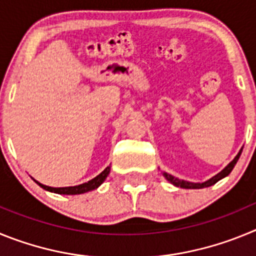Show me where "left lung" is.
I'll return each instance as SVG.
<instances>
[{"label": "left lung", "mask_w": 256, "mask_h": 256, "mask_svg": "<svg viewBox=\"0 0 256 256\" xmlns=\"http://www.w3.org/2000/svg\"><path fill=\"white\" fill-rule=\"evenodd\" d=\"M241 152H242V148L240 150V152L237 154L236 158H234L232 162H230V164L226 166L222 172H219L216 176H214L212 178H210V180H208L206 182H202V183H192V182H187V180H178V178L173 177V176H170V174H168L166 172H162V176H164L166 180H169V182L172 183V184H174L176 187H180V188H205V187H210L212 186V184H216L218 180H220L222 178L227 177L228 174L232 172V169L234 168V165H236L237 160L240 159V155H241Z\"/></svg>", "instance_id": "1"}]
</instances>
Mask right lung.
<instances>
[{"label":"right lung","instance_id":"obj_1","mask_svg":"<svg viewBox=\"0 0 256 256\" xmlns=\"http://www.w3.org/2000/svg\"><path fill=\"white\" fill-rule=\"evenodd\" d=\"M110 173V166L104 169V172H101L97 177H94V180H88V182L82 183V184H78V186L73 187H50L44 186L42 183H40L38 180H34V182L37 183L38 186H40L44 190L50 192H55V194H58V195H79V194H84V192L92 191V190H96L97 187L100 186L101 183L106 180V177Z\"/></svg>","mask_w":256,"mask_h":256}]
</instances>
